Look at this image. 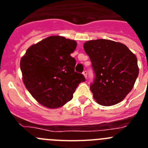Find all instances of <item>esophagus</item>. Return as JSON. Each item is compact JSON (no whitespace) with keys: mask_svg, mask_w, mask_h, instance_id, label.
<instances>
[{"mask_svg":"<svg viewBox=\"0 0 148 148\" xmlns=\"http://www.w3.org/2000/svg\"><path fill=\"white\" fill-rule=\"evenodd\" d=\"M83 75H84V77H85L86 78H87V70H84V71L83 72Z\"/></svg>","mask_w":148,"mask_h":148,"instance_id":"1","label":"esophagus"}]
</instances>
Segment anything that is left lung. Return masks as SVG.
<instances>
[{
	"label": "left lung",
	"instance_id": "1",
	"mask_svg": "<svg viewBox=\"0 0 148 148\" xmlns=\"http://www.w3.org/2000/svg\"><path fill=\"white\" fill-rule=\"evenodd\" d=\"M84 49L95 73L90 90L99 104H118L131 91L138 75L137 58L127 47L106 39L87 41Z\"/></svg>",
	"mask_w": 148,
	"mask_h": 148
}]
</instances>
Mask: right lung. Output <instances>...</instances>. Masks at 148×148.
I'll return each mask as SVG.
<instances>
[{
	"mask_svg": "<svg viewBox=\"0 0 148 148\" xmlns=\"http://www.w3.org/2000/svg\"><path fill=\"white\" fill-rule=\"evenodd\" d=\"M77 44L61 36H50L31 46L21 60L24 85L38 102L58 108L71 100L75 89L85 82L75 72L76 61L70 54Z\"/></svg>",
	"mask_w": 148,
	"mask_h": 148,
	"instance_id": "obj_1",
	"label": "right lung"
}]
</instances>
